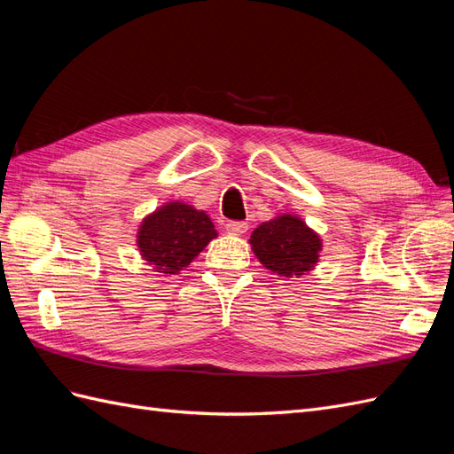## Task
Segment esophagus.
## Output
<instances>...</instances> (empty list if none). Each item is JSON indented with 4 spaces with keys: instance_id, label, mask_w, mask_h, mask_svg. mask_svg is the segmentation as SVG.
<instances>
[{
    "instance_id": "34e87169",
    "label": "esophagus",
    "mask_w": 454,
    "mask_h": 454,
    "mask_svg": "<svg viewBox=\"0 0 454 454\" xmlns=\"http://www.w3.org/2000/svg\"><path fill=\"white\" fill-rule=\"evenodd\" d=\"M225 229L229 235H244L246 231H248V223L246 222H227Z\"/></svg>"
}]
</instances>
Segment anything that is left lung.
<instances>
[{"label": "left lung", "instance_id": "1", "mask_svg": "<svg viewBox=\"0 0 454 454\" xmlns=\"http://www.w3.org/2000/svg\"><path fill=\"white\" fill-rule=\"evenodd\" d=\"M250 244L263 267L284 278H299L312 270L322 250L320 237L290 214L261 223Z\"/></svg>", "mask_w": 454, "mask_h": 454}]
</instances>
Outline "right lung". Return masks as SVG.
<instances>
[{
	"instance_id": "right-lung-1",
	"label": "right lung",
	"mask_w": 454,
	"mask_h": 454,
	"mask_svg": "<svg viewBox=\"0 0 454 454\" xmlns=\"http://www.w3.org/2000/svg\"><path fill=\"white\" fill-rule=\"evenodd\" d=\"M217 237L212 219L184 202H168L144 219L138 248L162 274H180Z\"/></svg>"
}]
</instances>
